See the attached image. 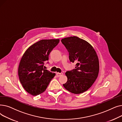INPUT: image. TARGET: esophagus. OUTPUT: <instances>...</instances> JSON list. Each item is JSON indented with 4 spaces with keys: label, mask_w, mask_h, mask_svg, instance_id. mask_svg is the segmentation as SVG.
I'll return each mask as SVG.
<instances>
[{
    "label": "esophagus",
    "mask_w": 122,
    "mask_h": 122,
    "mask_svg": "<svg viewBox=\"0 0 122 122\" xmlns=\"http://www.w3.org/2000/svg\"><path fill=\"white\" fill-rule=\"evenodd\" d=\"M63 75V73H56V76H58V77H59V76H62Z\"/></svg>",
    "instance_id": "obj_1"
}]
</instances>
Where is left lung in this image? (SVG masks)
Wrapping results in <instances>:
<instances>
[{"label": "left lung", "instance_id": "left-lung-1", "mask_svg": "<svg viewBox=\"0 0 122 122\" xmlns=\"http://www.w3.org/2000/svg\"><path fill=\"white\" fill-rule=\"evenodd\" d=\"M61 42L69 52L70 61L76 63L75 69L66 72L68 80L63 85L73 93L84 92L97 78L99 65L97 53L90 44L77 36L63 38Z\"/></svg>", "mask_w": 122, "mask_h": 122}]
</instances>
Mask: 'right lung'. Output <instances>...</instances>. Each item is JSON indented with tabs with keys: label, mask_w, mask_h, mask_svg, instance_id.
Here are the masks:
<instances>
[{
	"label": "right lung",
	"mask_w": 122,
	"mask_h": 122,
	"mask_svg": "<svg viewBox=\"0 0 122 122\" xmlns=\"http://www.w3.org/2000/svg\"><path fill=\"white\" fill-rule=\"evenodd\" d=\"M59 41V39L41 40L30 46L23 54L18 76L23 87L30 94L36 96L44 92L54 76V73L44 69L43 66Z\"/></svg>",
	"instance_id": "add662e5"
}]
</instances>
